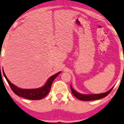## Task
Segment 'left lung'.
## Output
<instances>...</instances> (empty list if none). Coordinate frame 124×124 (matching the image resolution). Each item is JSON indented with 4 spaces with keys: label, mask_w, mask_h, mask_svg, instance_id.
<instances>
[{
    "label": "left lung",
    "mask_w": 124,
    "mask_h": 124,
    "mask_svg": "<svg viewBox=\"0 0 124 124\" xmlns=\"http://www.w3.org/2000/svg\"><path fill=\"white\" fill-rule=\"evenodd\" d=\"M70 88H71V90L73 94L76 98H77L78 99L82 100V101H92V100H100L101 98H102L105 97L107 96L110 93L112 89H113V87L112 89H110L109 91L105 92V93L97 94H81L77 92L74 89H73V87H71V86H70Z\"/></svg>",
    "instance_id": "8db88e82"
}]
</instances>
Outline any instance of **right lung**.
Masks as SVG:
<instances>
[{
  "instance_id": "right-lung-1",
  "label": "right lung",
  "mask_w": 124,
  "mask_h": 124,
  "mask_svg": "<svg viewBox=\"0 0 124 124\" xmlns=\"http://www.w3.org/2000/svg\"><path fill=\"white\" fill-rule=\"evenodd\" d=\"M3 75L4 77L6 78L8 84L10 85L11 89H12V90L13 91V92L15 94L18 95V96L26 98V99L38 100L42 99L47 95V94L49 93L50 90L51 85H52L53 81L60 74L61 72H58L55 74L50 77L43 86L40 87V88L32 89H23L19 88L15 85H14V84H12V83H11L10 81L8 80V79L6 76L5 73H4L3 69Z\"/></svg>"
}]
</instances>
